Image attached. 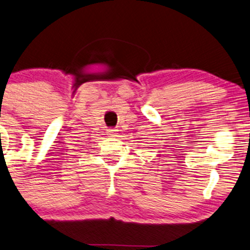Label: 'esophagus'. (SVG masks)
Returning a JSON list of instances; mask_svg holds the SVG:
<instances>
[{
    "instance_id": "obj_1",
    "label": "esophagus",
    "mask_w": 250,
    "mask_h": 250,
    "mask_svg": "<svg viewBox=\"0 0 250 250\" xmlns=\"http://www.w3.org/2000/svg\"><path fill=\"white\" fill-rule=\"evenodd\" d=\"M107 136L111 138L116 137V136H118V130H116V129H108Z\"/></svg>"
}]
</instances>
